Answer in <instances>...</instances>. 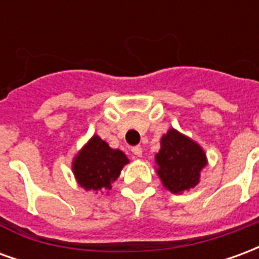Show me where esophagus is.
Returning a JSON list of instances; mask_svg holds the SVG:
<instances>
[{
    "mask_svg": "<svg viewBox=\"0 0 259 259\" xmlns=\"http://www.w3.org/2000/svg\"><path fill=\"white\" fill-rule=\"evenodd\" d=\"M132 152L135 154L136 157H141V155H143V148H141L140 146H136L132 148Z\"/></svg>",
    "mask_w": 259,
    "mask_h": 259,
    "instance_id": "34e87169",
    "label": "esophagus"
}]
</instances>
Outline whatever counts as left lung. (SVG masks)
I'll list each match as a JSON object with an SVG mask.
<instances>
[{"mask_svg":"<svg viewBox=\"0 0 259 259\" xmlns=\"http://www.w3.org/2000/svg\"><path fill=\"white\" fill-rule=\"evenodd\" d=\"M157 174L165 189L182 194L198 185L200 174L206 165V155L195 141L178 130L169 129L161 139V150L155 155Z\"/></svg>","mask_w":259,"mask_h":259,"instance_id":"left-lung-1","label":"left lung"}]
</instances>
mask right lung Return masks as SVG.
Listing matches in <instances>:
<instances>
[{
    "label": "right lung",
    "mask_w": 259,
    "mask_h": 259,
    "mask_svg": "<svg viewBox=\"0 0 259 259\" xmlns=\"http://www.w3.org/2000/svg\"><path fill=\"white\" fill-rule=\"evenodd\" d=\"M127 162L129 159L120 150H113L98 136H93L74 157L72 169L83 189L104 193L112 187L111 183L118 179Z\"/></svg>",
    "instance_id": "obj_1"
}]
</instances>
